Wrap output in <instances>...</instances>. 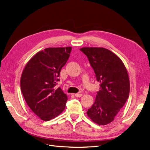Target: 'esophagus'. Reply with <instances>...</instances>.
Wrapping results in <instances>:
<instances>
[{
  "label": "esophagus",
  "instance_id": "34e87169",
  "mask_svg": "<svg viewBox=\"0 0 150 150\" xmlns=\"http://www.w3.org/2000/svg\"><path fill=\"white\" fill-rule=\"evenodd\" d=\"M82 96H83V94H81V93H76V94H75V97H81Z\"/></svg>",
  "mask_w": 150,
  "mask_h": 150
}]
</instances>
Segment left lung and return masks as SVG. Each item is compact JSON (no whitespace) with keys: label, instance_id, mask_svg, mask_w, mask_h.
Masks as SVG:
<instances>
[{"label":"left lung","instance_id":"1","mask_svg":"<svg viewBox=\"0 0 150 150\" xmlns=\"http://www.w3.org/2000/svg\"><path fill=\"white\" fill-rule=\"evenodd\" d=\"M81 51L93 68L100 89L87 115L99 125L112 122L125 105L130 91L127 70L120 58L112 51L100 47H83Z\"/></svg>","mask_w":150,"mask_h":150}]
</instances>
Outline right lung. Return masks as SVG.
<instances>
[{"instance_id": "1", "label": "right lung", "mask_w": 150, "mask_h": 150, "mask_svg": "<svg viewBox=\"0 0 150 150\" xmlns=\"http://www.w3.org/2000/svg\"><path fill=\"white\" fill-rule=\"evenodd\" d=\"M71 50L70 47L45 48L32 56L23 69L20 80L23 97L43 121L54 119L66 107L67 96L55 86Z\"/></svg>"}]
</instances>
